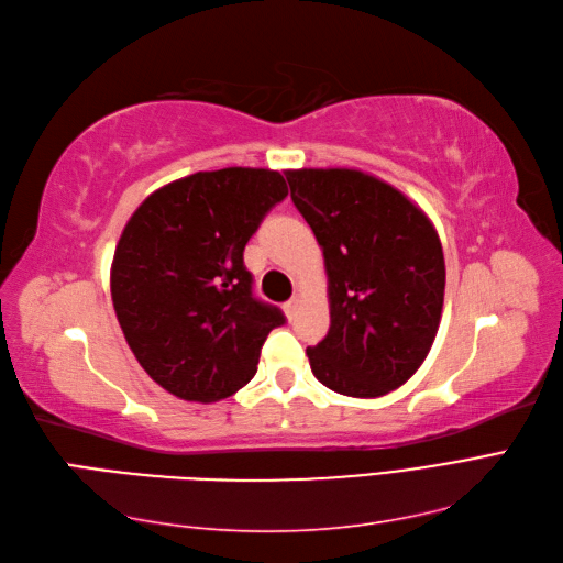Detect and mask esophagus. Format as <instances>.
Listing matches in <instances>:
<instances>
[{"mask_svg":"<svg viewBox=\"0 0 563 563\" xmlns=\"http://www.w3.org/2000/svg\"><path fill=\"white\" fill-rule=\"evenodd\" d=\"M298 308H300V298H298V296H294L291 300H286V303H284V310H286V318H289V320H294V318H296V312H298Z\"/></svg>","mask_w":563,"mask_h":563,"instance_id":"34e87169","label":"esophagus"}]
</instances>
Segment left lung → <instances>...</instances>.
I'll list each match as a JSON object with an SVG mask.
<instances>
[{
    "mask_svg": "<svg viewBox=\"0 0 563 563\" xmlns=\"http://www.w3.org/2000/svg\"><path fill=\"white\" fill-rule=\"evenodd\" d=\"M296 210L318 239L329 332L306 353L324 387L375 399L428 358L444 306L437 229L401 190L358 169L286 172Z\"/></svg>",
    "mask_w": 563,
    "mask_h": 563,
    "instance_id": "8db88e82",
    "label": "left lung"
}]
</instances>
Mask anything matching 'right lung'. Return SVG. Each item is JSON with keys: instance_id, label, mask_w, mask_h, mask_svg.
Wrapping results in <instances>:
<instances>
[{"instance_id": "obj_1", "label": "right lung", "mask_w": 563, "mask_h": 563, "mask_svg": "<svg viewBox=\"0 0 563 563\" xmlns=\"http://www.w3.org/2000/svg\"><path fill=\"white\" fill-rule=\"evenodd\" d=\"M289 196L272 169L227 167L178 178L131 214L112 263V300L135 361L186 401L227 399L257 373L284 312L253 296L243 249Z\"/></svg>"}]
</instances>
